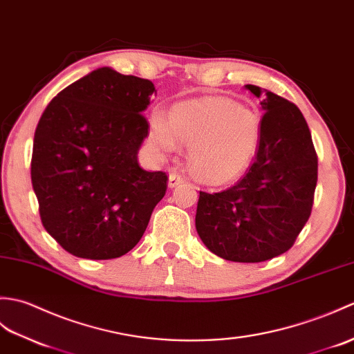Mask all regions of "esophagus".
I'll return each instance as SVG.
<instances>
[{"label":"esophagus","instance_id":"1","mask_svg":"<svg viewBox=\"0 0 354 354\" xmlns=\"http://www.w3.org/2000/svg\"><path fill=\"white\" fill-rule=\"evenodd\" d=\"M183 176L180 174V172H177L176 169H172L171 172H169V177H168V186L169 187H176V186H178L180 183H183Z\"/></svg>","mask_w":354,"mask_h":354}]
</instances>
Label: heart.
Here are the masks:
<instances>
[{
    "label": "heart",
    "mask_w": 354,
    "mask_h": 354,
    "mask_svg": "<svg viewBox=\"0 0 354 354\" xmlns=\"http://www.w3.org/2000/svg\"><path fill=\"white\" fill-rule=\"evenodd\" d=\"M150 139L165 153L174 151L177 140L189 144L187 159L194 174L221 185L253 160L261 142V120L229 98H197L172 107L169 118L156 111L150 118Z\"/></svg>",
    "instance_id": "obj_1"
}]
</instances>
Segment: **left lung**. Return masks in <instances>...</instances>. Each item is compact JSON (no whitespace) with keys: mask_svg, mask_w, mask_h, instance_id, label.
Returning a JSON list of instances; mask_svg holds the SVG:
<instances>
[{"mask_svg":"<svg viewBox=\"0 0 354 354\" xmlns=\"http://www.w3.org/2000/svg\"><path fill=\"white\" fill-rule=\"evenodd\" d=\"M263 118L254 162L223 192L200 191L195 227L212 253L256 263L283 254L310 216L318 159L310 130L294 103L259 86Z\"/></svg>","mask_w":354,"mask_h":354,"instance_id":"1","label":"left lung"}]
</instances>
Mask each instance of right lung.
<instances>
[{"label":"right lung","mask_w":354,"mask_h":354,"mask_svg":"<svg viewBox=\"0 0 354 354\" xmlns=\"http://www.w3.org/2000/svg\"><path fill=\"white\" fill-rule=\"evenodd\" d=\"M154 84L104 66L57 93L35 131L31 183L45 230L77 257H121L142 238L167 192L139 167Z\"/></svg>","instance_id":"right-lung-1"}]
</instances>
